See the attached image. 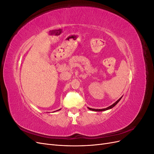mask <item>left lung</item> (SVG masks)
<instances>
[{
  "label": "left lung",
  "mask_w": 154,
  "mask_h": 154,
  "mask_svg": "<svg viewBox=\"0 0 154 154\" xmlns=\"http://www.w3.org/2000/svg\"><path fill=\"white\" fill-rule=\"evenodd\" d=\"M122 98V97H121L117 101H116L114 103H113L112 105H110V106H109V107H106V108H105V109H91V108H89V107H88V109H89V110H92V111H96V112H100V111H104V110H109V109H112V108H113V107L117 104L118 102L120 101V100Z\"/></svg>",
  "instance_id": "1"
}]
</instances>
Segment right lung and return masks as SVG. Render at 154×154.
<instances>
[{
    "mask_svg": "<svg viewBox=\"0 0 154 154\" xmlns=\"http://www.w3.org/2000/svg\"><path fill=\"white\" fill-rule=\"evenodd\" d=\"M59 110H60V109H59Z\"/></svg>",
    "mask_w": 154,
    "mask_h": 154,
    "instance_id": "1",
    "label": "right lung"
}]
</instances>
